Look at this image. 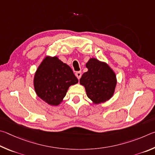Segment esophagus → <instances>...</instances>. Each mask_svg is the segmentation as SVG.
Wrapping results in <instances>:
<instances>
[{"instance_id": "esophagus-1", "label": "esophagus", "mask_w": 155, "mask_h": 155, "mask_svg": "<svg viewBox=\"0 0 155 155\" xmlns=\"http://www.w3.org/2000/svg\"><path fill=\"white\" fill-rule=\"evenodd\" d=\"M75 75H76V77L78 78V79L80 80V78H81V76H82V72H81V71H77V72L75 73Z\"/></svg>"}]
</instances>
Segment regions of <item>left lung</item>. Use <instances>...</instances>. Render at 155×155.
Listing matches in <instances>:
<instances>
[{"label":"left lung","mask_w":155,"mask_h":155,"mask_svg":"<svg viewBox=\"0 0 155 155\" xmlns=\"http://www.w3.org/2000/svg\"><path fill=\"white\" fill-rule=\"evenodd\" d=\"M88 71L80 78L86 94L94 104L106 101L113 96L116 85V78L112 69L96 58H91L86 64Z\"/></svg>","instance_id":"8db88e82"}]
</instances>
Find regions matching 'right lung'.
Here are the masks:
<instances>
[{"label":"right lung","instance_id":"add662e5","mask_svg":"<svg viewBox=\"0 0 155 155\" xmlns=\"http://www.w3.org/2000/svg\"><path fill=\"white\" fill-rule=\"evenodd\" d=\"M78 82L72 69L57 57H46L38 67L34 78L38 97L51 105L60 104L71 85Z\"/></svg>","mask_w":155,"mask_h":155}]
</instances>
